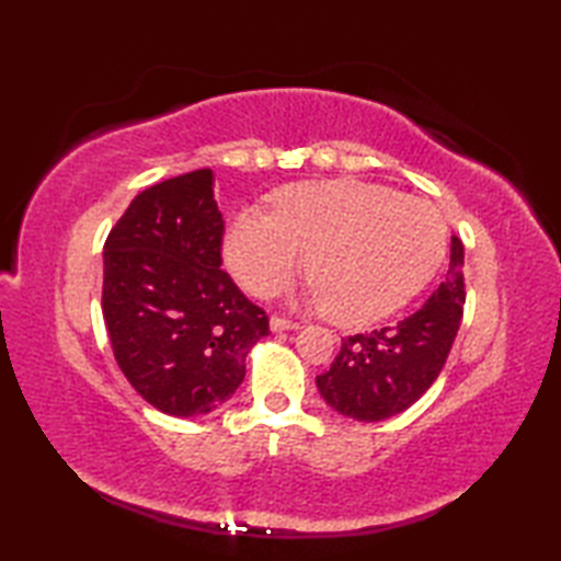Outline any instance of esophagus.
<instances>
[{
	"instance_id": "34e87169",
	"label": "esophagus",
	"mask_w": 561,
	"mask_h": 561,
	"mask_svg": "<svg viewBox=\"0 0 561 561\" xmlns=\"http://www.w3.org/2000/svg\"><path fill=\"white\" fill-rule=\"evenodd\" d=\"M270 328L274 332H282V330H296V328H299V323H294V320L284 318V316H272L270 318Z\"/></svg>"
}]
</instances>
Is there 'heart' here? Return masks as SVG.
Returning <instances> with one entry per match:
<instances>
[{"label": "heart", "mask_w": 561, "mask_h": 561, "mask_svg": "<svg viewBox=\"0 0 561 561\" xmlns=\"http://www.w3.org/2000/svg\"><path fill=\"white\" fill-rule=\"evenodd\" d=\"M448 226L432 202L383 185L325 181L287 187L274 209H241L224 241L236 279L270 294L308 257L325 313L364 325L408 304L446 255Z\"/></svg>", "instance_id": "heart-1"}]
</instances>
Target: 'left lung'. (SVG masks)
Here are the masks:
<instances>
[{
    "label": "left lung",
    "mask_w": 561,
    "mask_h": 561,
    "mask_svg": "<svg viewBox=\"0 0 561 561\" xmlns=\"http://www.w3.org/2000/svg\"><path fill=\"white\" fill-rule=\"evenodd\" d=\"M462 241L453 236L446 279L420 311L398 325L342 337L335 362L316 378L332 410L359 422H380L424 396L444 368L462 320Z\"/></svg>",
    "instance_id": "8db88e82"
}]
</instances>
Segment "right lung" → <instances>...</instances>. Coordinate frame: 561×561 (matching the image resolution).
I'll return each mask as SVG.
<instances>
[{"label": "right lung", "mask_w": 561, "mask_h": 561, "mask_svg": "<svg viewBox=\"0 0 561 561\" xmlns=\"http://www.w3.org/2000/svg\"><path fill=\"white\" fill-rule=\"evenodd\" d=\"M214 173L199 169L139 193L103 245V318L125 378L173 416L217 410L245 376L270 318L221 270Z\"/></svg>", "instance_id": "obj_1"}]
</instances>
